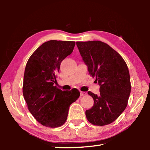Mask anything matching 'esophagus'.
I'll return each mask as SVG.
<instances>
[{
	"instance_id": "esophagus-1",
	"label": "esophagus",
	"mask_w": 150,
	"mask_h": 150,
	"mask_svg": "<svg viewBox=\"0 0 150 150\" xmlns=\"http://www.w3.org/2000/svg\"><path fill=\"white\" fill-rule=\"evenodd\" d=\"M86 93L85 92H82V91H81L80 92V95H81V96H85V95H86Z\"/></svg>"
}]
</instances>
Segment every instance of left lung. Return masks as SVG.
Returning a JSON list of instances; mask_svg holds the SVG:
<instances>
[{
    "mask_svg": "<svg viewBox=\"0 0 150 150\" xmlns=\"http://www.w3.org/2000/svg\"><path fill=\"white\" fill-rule=\"evenodd\" d=\"M89 74L100 85V94H88L94 105L85 115L96 126L113 122L125 110L131 91L130 77L125 61L110 45L100 41L77 42Z\"/></svg>",
    "mask_w": 150,
    "mask_h": 150,
    "instance_id": "left-lung-1",
    "label": "left lung"
}]
</instances>
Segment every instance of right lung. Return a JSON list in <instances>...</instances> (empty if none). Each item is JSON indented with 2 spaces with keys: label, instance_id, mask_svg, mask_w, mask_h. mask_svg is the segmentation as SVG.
I'll list each match as a JSON object with an SVG mask.
<instances>
[{
  "label": "right lung",
  "instance_id": "add662e5",
  "mask_svg": "<svg viewBox=\"0 0 150 150\" xmlns=\"http://www.w3.org/2000/svg\"><path fill=\"white\" fill-rule=\"evenodd\" d=\"M75 45V42L50 40L40 45L26 63L24 98L30 113L43 126H62L70 105L80 96L77 88L62 91L54 86L61 63L73 52Z\"/></svg>",
  "mask_w": 150,
  "mask_h": 150
}]
</instances>
